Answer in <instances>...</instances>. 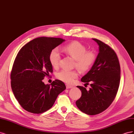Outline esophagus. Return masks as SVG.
<instances>
[{"label": "esophagus", "instance_id": "esophagus-1", "mask_svg": "<svg viewBox=\"0 0 134 134\" xmlns=\"http://www.w3.org/2000/svg\"><path fill=\"white\" fill-rule=\"evenodd\" d=\"M66 89H70V88H72L73 87L72 86H70L69 84H66Z\"/></svg>", "mask_w": 134, "mask_h": 134}]
</instances>
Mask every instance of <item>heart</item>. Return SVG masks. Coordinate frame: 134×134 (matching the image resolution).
<instances>
[{"instance_id":"obj_1","label":"heart","mask_w":134,"mask_h":134,"mask_svg":"<svg viewBox=\"0 0 134 134\" xmlns=\"http://www.w3.org/2000/svg\"><path fill=\"white\" fill-rule=\"evenodd\" d=\"M64 52L75 60V66L82 72L88 71L94 64L96 55L94 52L87 51V48L78 41H73L65 46ZM61 56L57 48L52 49L49 55V60L51 65L57 68L60 63ZM78 72L76 70H62L57 74V78L63 82L71 83L78 78Z\"/></svg>"}]
</instances>
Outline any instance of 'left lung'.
<instances>
[{"mask_svg": "<svg viewBox=\"0 0 134 134\" xmlns=\"http://www.w3.org/2000/svg\"><path fill=\"white\" fill-rule=\"evenodd\" d=\"M98 44L99 53L90 70L81 81L88 84L90 90L77 86L82 96L76 101L80 110L90 115L104 111L111 105L116 96L120 82V66L114 50L99 40L92 38Z\"/></svg>", "mask_w": 134, "mask_h": 134, "instance_id": "1", "label": "left lung"}]
</instances>
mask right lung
<instances>
[{
    "label": "right lung",
    "mask_w": 134,
    "mask_h": 134,
    "mask_svg": "<svg viewBox=\"0 0 134 134\" xmlns=\"http://www.w3.org/2000/svg\"><path fill=\"white\" fill-rule=\"evenodd\" d=\"M65 41L60 38L38 37L18 52L11 71V87L16 99L27 111L39 114L48 110L66 89L59 80L50 84L42 82L44 76L52 72L51 51Z\"/></svg>",
    "instance_id": "add662e5"
}]
</instances>
